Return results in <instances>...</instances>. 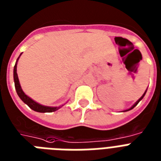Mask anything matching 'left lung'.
Segmentation results:
<instances>
[{
	"label": "left lung",
	"mask_w": 161,
	"mask_h": 161,
	"mask_svg": "<svg viewBox=\"0 0 161 161\" xmlns=\"http://www.w3.org/2000/svg\"><path fill=\"white\" fill-rule=\"evenodd\" d=\"M146 92H145V93H144V94H143V96H141V98L139 99L138 101H136V104H135V105H133V106H132V107H131V108H130V109H129V110H131V109H133V108H134V107H135V106H136V105H138V103H139V102H140V101H141V100H142V99H143V97H144V96H145V95H146Z\"/></svg>",
	"instance_id": "1"
}]
</instances>
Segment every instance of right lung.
Returning <instances> with one entry per match:
<instances>
[{"mask_svg": "<svg viewBox=\"0 0 161 161\" xmlns=\"http://www.w3.org/2000/svg\"><path fill=\"white\" fill-rule=\"evenodd\" d=\"M20 55H21V54H20ZM19 57H20V56H19ZM19 57H18V59H19ZM17 60H16L15 66H14V82H15V91H16V93H17V95L20 98V100H21L24 103H25L31 110H35V111H37V112H53V111H56V110H58V108L57 107H49V106H45V105H40V104H38V103H36V101H33L32 99L30 98L29 96H26V95L23 92L22 89L20 87V82H19V79H18L17 73H16Z\"/></svg>", "mask_w": 161, "mask_h": 161, "instance_id": "add662e5", "label": "right lung"}]
</instances>
